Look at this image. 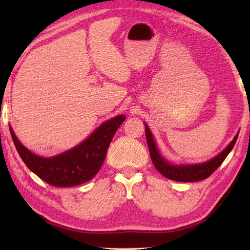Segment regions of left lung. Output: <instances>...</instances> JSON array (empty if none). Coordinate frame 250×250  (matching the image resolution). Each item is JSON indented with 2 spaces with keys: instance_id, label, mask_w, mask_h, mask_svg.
<instances>
[{
  "instance_id": "8db88e82",
  "label": "left lung",
  "mask_w": 250,
  "mask_h": 250,
  "mask_svg": "<svg viewBox=\"0 0 250 250\" xmlns=\"http://www.w3.org/2000/svg\"><path fill=\"white\" fill-rule=\"evenodd\" d=\"M145 132H146V140L148 148H149L150 158L160 174H162L164 177H167L175 182H185V183H192V182H199V180H203L207 177H209L217 168H218L221 163L225 161L227 156L229 155L232 148L234 147L238 133L235 135L234 139L230 143L228 147L224 151H221L218 156L211 159L209 161H206L199 164H172L164 159L159 150L157 149L155 140H153L151 132L145 124Z\"/></svg>"
}]
</instances>
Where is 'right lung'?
<instances>
[{
	"label": "right lung",
	"instance_id": "right-lung-1",
	"mask_svg": "<svg viewBox=\"0 0 250 250\" xmlns=\"http://www.w3.org/2000/svg\"><path fill=\"white\" fill-rule=\"evenodd\" d=\"M125 119L120 115L105 121L81 144L50 158L40 157L26 149L13 129L9 130L20 158L32 172L55 187H74L92 179L99 172L110 142Z\"/></svg>",
	"mask_w": 250,
	"mask_h": 250
}]
</instances>
